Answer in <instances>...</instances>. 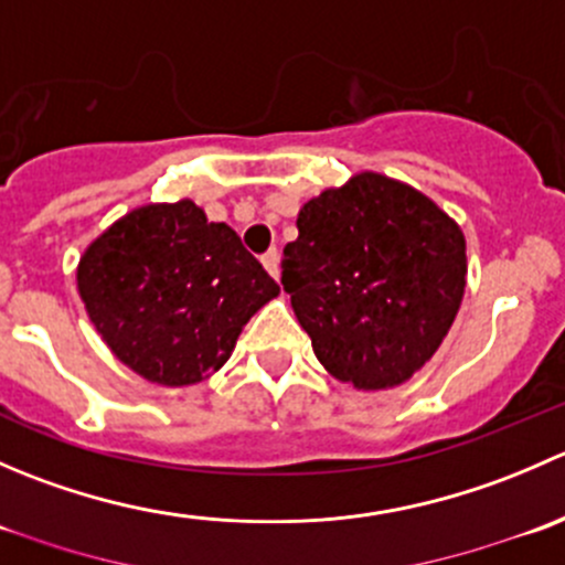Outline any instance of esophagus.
Listing matches in <instances>:
<instances>
[{"label":"esophagus","instance_id":"34e87169","mask_svg":"<svg viewBox=\"0 0 565 565\" xmlns=\"http://www.w3.org/2000/svg\"><path fill=\"white\" fill-rule=\"evenodd\" d=\"M278 248H270V250H265V254H262V265H265V270L270 273L273 278H278Z\"/></svg>","mask_w":565,"mask_h":565}]
</instances>
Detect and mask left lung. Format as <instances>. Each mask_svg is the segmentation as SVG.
Segmentation results:
<instances>
[{"mask_svg": "<svg viewBox=\"0 0 565 565\" xmlns=\"http://www.w3.org/2000/svg\"><path fill=\"white\" fill-rule=\"evenodd\" d=\"M281 267L319 363L383 391L446 339L465 295V235L415 188L363 172L303 204Z\"/></svg>", "mask_w": 565, "mask_h": 565, "instance_id": "8db88e82", "label": "left lung"}]
</instances>
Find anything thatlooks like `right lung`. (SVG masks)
I'll return each instance as SVG.
<instances>
[{
	"mask_svg": "<svg viewBox=\"0 0 565 565\" xmlns=\"http://www.w3.org/2000/svg\"><path fill=\"white\" fill-rule=\"evenodd\" d=\"M78 292L108 350L158 385H193L235 350L278 295L254 254L193 202L147 204L106 230L78 265Z\"/></svg>",
	"mask_w": 565,
	"mask_h": 565,
	"instance_id": "obj_1",
	"label": "right lung"
}]
</instances>
